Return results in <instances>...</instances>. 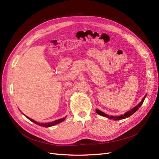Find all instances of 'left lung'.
<instances>
[{"instance_id":"1","label":"left lung","mask_w":159,"mask_h":159,"mask_svg":"<svg viewBox=\"0 0 159 159\" xmlns=\"http://www.w3.org/2000/svg\"><path fill=\"white\" fill-rule=\"evenodd\" d=\"M145 97H146V95L145 96V97L143 98V100L141 102V103H139V104H138V105H137L136 107H134L132 109L129 111H127V113H125L124 115H120V116H111V115L109 116V115H107V114H105L102 111H100V110H99V109H96L95 111H96V113H97L98 114H99V115H102V116H104V117H107V118H109V119H113V120H121V119H125V118H127V117H130V116H131V115H132L134 113H135V112L137 111L139 109V107H140L141 106V105H142V104H143V102H144V100H145Z\"/></svg>"}]
</instances>
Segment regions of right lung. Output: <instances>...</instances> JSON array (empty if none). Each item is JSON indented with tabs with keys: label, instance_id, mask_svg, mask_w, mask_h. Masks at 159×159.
Segmentation results:
<instances>
[{
	"label": "right lung",
	"instance_id": "add662e5",
	"mask_svg": "<svg viewBox=\"0 0 159 159\" xmlns=\"http://www.w3.org/2000/svg\"><path fill=\"white\" fill-rule=\"evenodd\" d=\"M27 117L28 119H30L31 121H32V122H34V123H36V125H38L42 126V127H48L54 126V125H57V124H58V123L62 122L63 121H64L66 117H64V118H62V119H57V120H56V121H54V122H51V123H38V122L35 121L34 120H33V119H30V118H29V117Z\"/></svg>",
	"mask_w": 159,
	"mask_h": 159
}]
</instances>
